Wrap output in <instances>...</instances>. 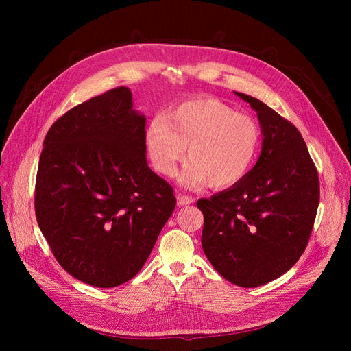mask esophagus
<instances>
[{
    "mask_svg": "<svg viewBox=\"0 0 351 351\" xmlns=\"http://www.w3.org/2000/svg\"><path fill=\"white\" fill-rule=\"evenodd\" d=\"M193 200H195L193 197H190V196H187V195H182V193H180V195L177 196V205H178V206H186V205L192 204Z\"/></svg>",
    "mask_w": 351,
    "mask_h": 351,
    "instance_id": "34e87169",
    "label": "esophagus"
}]
</instances>
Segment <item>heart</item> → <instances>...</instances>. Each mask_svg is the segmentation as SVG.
Returning a JSON list of instances; mask_svg holds the SVG:
<instances>
[{"instance_id": "b5f03b06", "label": "heart", "mask_w": 351, "mask_h": 351, "mask_svg": "<svg viewBox=\"0 0 351 351\" xmlns=\"http://www.w3.org/2000/svg\"><path fill=\"white\" fill-rule=\"evenodd\" d=\"M262 141L258 121L217 99H195L178 105L146 132V147L154 168L173 176L184 159L186 176L210 189L236 186L256 161Z\"/></svg>"}]
</instances>
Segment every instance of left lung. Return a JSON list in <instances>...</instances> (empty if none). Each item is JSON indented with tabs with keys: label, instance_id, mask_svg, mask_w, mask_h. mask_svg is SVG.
Masks as SVG:
<instances>
[{
	"label": "left lung",
	"instance_id": "obj_1",
	"mask_svg": "<svg viewBox=\"0 0 351 351\" xmlns=\"http://www.w3.org/2000/svg\"><path fill=\"white\" fill-rule=\"evenodd\" d=\"M236 95L258 112L261 156L240 183L197 200V208L212 267L252 289L281 277L303 254L319 205V178L295 125L259 99Z\"/></svg>",
	"mask_w": 351,
	"mask_h": 351
}]
</instances>
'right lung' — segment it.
Wrapping results in <instances>:
<instances>
[{
	"label": "right lung",
	"instance_id": "1",
	"mask_svg": "<svg viewBox=\"0 0 351 351\" xmlns=\"http://www.w3.org/2000/svg\"><path fill=\"white\" fill-rule=\"evenodd\" d=\"M145 124L120 86L76 105L45 136L36 221L82 282L111 289L132 280L176 208L174 189L147 167Z\"/></svg>",
	"mask_w": 351,
	"mask_h": 351
}]
</instances>
